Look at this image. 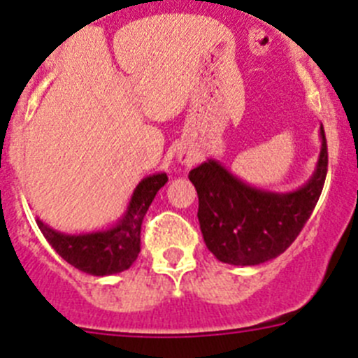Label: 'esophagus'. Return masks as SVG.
I'll use <instances>...</instances> for the list:
<instances>
[{
    "label": "esophagus",
    "instance_id": "obj_1",
    "mask_svg": "<svg viewBox=\"0 0 358 358\" xmlns=\"http://www.w3.org/2000/svg\"><path fill=\"white\" fill-rule=\"evenodd\" d=\"M180 160L185 166H192L196 162V155H192V153H180Z\"/></svg>",
    "mask_w": 358,
    "mask_h": 358
}]
</instances>
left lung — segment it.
Returning a JSON list of instances; mask_svg holds the SVG:
<instances>
[{
	"label": "left lung",
	"instance_id": "8db88e82",
	"mask_svg": "<svg viewBox=\"0 0 358 358\" xmlns=\"http://www.w3.org/2000/svg\"><path fill=\"white\" fill-rule=\"evenodd\" d=\"M320 135L321 151L314 173L296 191L271 192L251 187L212 159L189 173L199 199V228L215 259L231 266H257L276 259L294 243L327 178L323 127Z\"/></svg>",
	"mask_w": 358,
	"mask_h": 358
}]
</instances>
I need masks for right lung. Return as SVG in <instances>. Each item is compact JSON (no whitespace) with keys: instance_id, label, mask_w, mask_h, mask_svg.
<instances>
[{"instance_id":"obj_1","label":"right lung","mask_w":358,"mask_h":358,"mask_svg":"<svg viewBox=\"0 0 358 358\" xmlns=\"http://www.w3.org/2000/svg\"><path fill=\"white\" fill-rule=\"evenodd\" d=\"M166 173H155L139 182L131 194L127 212L110 228L89 234H62L37 217L38 230L66 262L83 273L107 276L131 266L141 251V224L151 201L166 185Z\"/></svg>"}]
</instances>
